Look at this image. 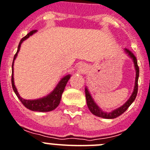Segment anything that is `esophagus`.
I'll use <instances>...</instances> for the list:
<instances>
[{
  "instance_id": "obj_1",
  "label": "esophagus",
  "mask_w": 150,
  "mask_h": 150,
  "mask_svg": "<svg viewBox=\"0 0 150 150\" xmlns=\"http://www.w3.org/2000/svg\"><path fill=\"white\" fill-rule=\"evenodd\" d=\"M80 70H84V67L83 66H80Z\"/></svg>"
}]
</instances>
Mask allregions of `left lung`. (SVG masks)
Masks as SVG:
<instances>
[{"label":"left lung","instance_id":"8db88e82","mask_svg":"<svg viewBox=\"0 0 150 150\" xmlns=\"http://www.w3.org/2000/svg\"><path fill=\"white\" fill-rule=\"evenodd\" d=\"M125 54H127L129 57L131 58L134 64V68L136 70V78H135V84H134V88H133V91L131 94L130 97L129 98L127 102L125 103L124 104L120 106L119 108L116 109L114 110L111 111V112H106L103 111V110L100 108V106L96 104V102L94 101L93 98L92 97L91 94H90V91H89L87 86L85 87V93H86V103H87V106H88L89 110L90 112H92L93 114L96 116V117H101V118L104 119H114L117 118V117L120 116L125 111L127 110L128 107L130 106L133 102L135 100L136 97H137V92H138V79H139V67L137 65V58L133 55V54L131 51L125 48L124 50Z\"/></svg>","mask_w":150,"mask_h":150}]
</instances>
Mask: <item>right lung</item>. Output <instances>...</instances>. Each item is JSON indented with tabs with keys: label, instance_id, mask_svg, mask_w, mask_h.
I'll return each instance as SVG.
<instances>
[{
	"label": "right lung",
	"instance_id": "right-lung-1",
	"mask_svg": "<svg viewBox=\"0 0 150 150\" xmlns=\"http://www.w3.org/2000/svg\"><path fill=\"white\" fill-rule=\"evenodd\" d=\"M37 32V30H32L30 33H28L24 38H22L21 40V41L19 43L18 47H17V51L16 54L14 55L13 57V64H12V77H11V83H12V87L13 90L15 93V94L18 97L21 102L23 104V106L27 107L28 109L32 111H38V112H50V111L54 110L58 106V105L60 104V100H61L62 93H64V90L65 89L68 80H70V74H67L65 75L60 79V80L57 84V86H55V88L52 90L51 92L47 94V96H43L41 98L35 99V100H25V99L22 98L21 96H20L19 93L17 91V88H16L15 85H14V80H13V64H14V60L17 58V54L20 51V48L21 44L24 40L29 38L30 36Z\"/></svg>",
	"mask_w": 150,
	"mask_h": 150
}]
</instances>
